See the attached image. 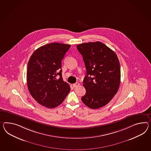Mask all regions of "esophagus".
Masks as SVG:
<instances>
[{
  "instance_id": "esophagus-1",
  "label": "esophagus",
  "mask_w": 151,
  "mask_h": 151,
  "mask_svg": "<svg viewBox=\"0 0 151 151\" xmlns=\"http://www.w3.org/2000/svg\"><path fill=\"white\" fill-rule=\"evenodd\" d=\"M79 85H80V84L79 83H74V84H73V86L74 88H76V87H77Z\"/></svg>"
}]
</instances>
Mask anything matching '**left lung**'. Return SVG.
<instances>
[{"mask_svg": "<svg viewBox=\"0 0 151 151\" xmlns=\"http://www.w3.org/2000/svg\"><path fill=\"white\" fill-rule=\"evenodd\" d=\"M86 70L83 80L86 93L81 101L92 109L108 104L116 94L120 83V63L116 53L100 42L77 45Z\"/></svg>", "mask_w": 151, "mask_h": 151, "instance_id": "8db88e82", "label": "left lung"}]
</instances>
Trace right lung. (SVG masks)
Segmentation results:
<instances>
[{
    "instance_id": "add662e5",
    "label": "right lung",
    "mask_w": 151,
    "mask_h": 151,
    "mask_svg": "<svg viewBox=\"0 0 151 151\" xmlns=\"http://www.w3.org/2000/svg\"><path fill=\"white\" fill-rule=\"evenodd\" d=\"M70 45L46 44L32 54L27 66V83L31 96L39 104L49 108L61 104L70 86L63 81L61 62Z\"/></svg>"
}]
</instances>
